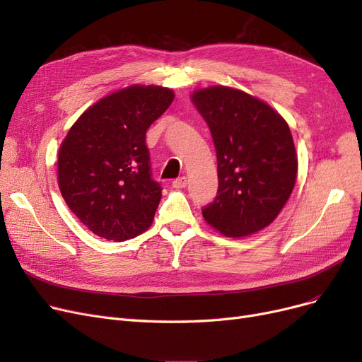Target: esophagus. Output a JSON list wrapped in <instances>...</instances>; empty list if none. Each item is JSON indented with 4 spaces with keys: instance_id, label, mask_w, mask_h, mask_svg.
Masks as SVG:
<instances>
[{
    "instance_id": "1",
    "label": "esophagus",
    "mask_w": 362,
    "mask_h": 362,
    "mask_svg": "<svg viewBox=\"0 0 362 362\" xmlns=\"http://www.w3.org/2000/svg\"><path fill=\"white\" fill-rule=\"evenodd\" d=\"M186 185H188V180H186V177H179V179L173 182L174 188H186Z\"/></svg>"
}]
</instances>
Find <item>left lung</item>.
<instances>
[{
	"instance_id": "left-lung-1",
	"label": "left lung",
	"mask_w": 362,
	"mask_h": 362,
	"mask_svg": "<svg viewBox=\"0 0 362 362\" xmlns=\"http://www.w3.org/2000/svg\"><path fill=\"white\" fill-rule=\"evenodd\" d=\"M191 101L218 156L219 189L203 218L225 237L257 234L279 216L296 186L298 158L286 120L270 104L230 86L195 89Z\"/></svg>"
}]
</instances>
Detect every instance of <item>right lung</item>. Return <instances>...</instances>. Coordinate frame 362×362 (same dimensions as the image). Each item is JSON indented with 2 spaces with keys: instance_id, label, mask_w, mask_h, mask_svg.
Masks as SVG:
<instances>
[{
  "instance_id": "1",
  "label": "right lung",
  "mask_w": 362,
  "mask_h": 362,
  "mask_svg": "<svg viewBox=\"0 0 362 362\" xmlns=\"http://www.w3.org/2000/svg\"><path fill=\"white\" fill-rule=\"evenodd\" d=\"M173 100L164 86L120 88L88 107L62 140L59 191L98 237L124 242L152 225L163 189L151 179L146 131Z\"/></svg>"
}]
</instances>
